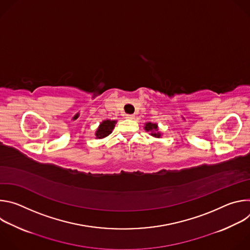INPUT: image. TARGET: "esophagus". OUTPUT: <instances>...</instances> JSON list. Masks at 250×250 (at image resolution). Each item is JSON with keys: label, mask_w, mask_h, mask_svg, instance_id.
<instances>
[{"label": "esophagus", "mask_w": 250, "mask_h": 250, "mask_svg": "<svg viewBox=\"0 0 250 250\" xmlns=\"http://www.w3.org/2000/svg\"><path fill=\"white\" fill-rule=\"evenodd\" d=\"M125 118L128 120H133L134 119V115H125Z\"/></svg>", "instance_id": "1"}]
</instances>
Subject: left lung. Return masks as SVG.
<instances>
[{
	"mask_svg": "<svg viewBox=\"0 0 250 250\" xmlns=\"http://www.w3.org/2000/svg\"><path fill=\"white\" fill-rule=\"evenodd\" d=\"M145 129L146 131H149L150 132V135L156 137V138H159L161 136V133L158 131V125L157 124H152V123H146V126H145Z\"/></svg>",
	"mask_w": 250,
	"mask_h": 250,
	"instance_id": "left-lung-1",
	"label": "left lung"
}]
</instances>
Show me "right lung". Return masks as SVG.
<instances>
[{
  "instance_id": "1",
  "label": "right lung",
  "mask_w": 250,
  "mask_h": 250,
  "mask_svg": "<svg viewBox=\"0 0 250 250\" xmlns=\"http://www.w3.org/2000/svg\"><path fill=\"white\" fill-rule=\"evenodd\" d=\"M117 124V121H111V120H105L104 122H102L98 127V129L96 130V138L98 139H102L105 136H108L109 134L112 133L115 125Z\"/></svg>"
}]
</instances>
